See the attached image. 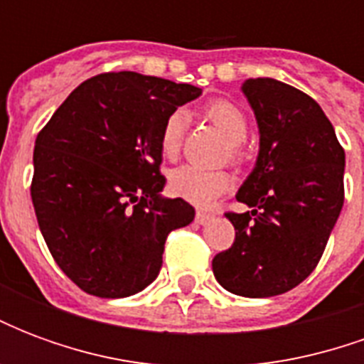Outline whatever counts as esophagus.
<instances>
[{"mask_svg": "<svg viewBox=\"0 0 364 364\" xmlns=\"http://www.w3.org/2000/svg\"><path fill=\"white\" fill-rule=\"evenodd\" d=\"M214 218L213 213H206V210H197V214H195V220H197V224H206V222H210Z\"/></svg>", "mask_w": 364, "mask_h": 364, "instance_id": "obj_1", "label": "esophagus"}]
</instances>
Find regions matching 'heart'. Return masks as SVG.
Returning a JSON list of instances; mask_svg holds the SVG:
<instances>
[{
    "label": "heart",
    "mask_w": 364,
    "mask_h": 364,
    "mask_svg": "<svg viewBox=\"0 0 364 364\" xmlns=\"http://www.w3.org/2000/svg\"><path fill=\"white\" fill-rule=\"evenodd\" d=\"M205 117L220 130L228 140L230 158L242 159V142L247 136V119L244 111L232 101H213L203 109ZM187 117L183 111H173L164 122L159 134V148L166 158H175L181 150L183 132ZM232 187V177L226 171H208L195 166H181L169 175V191L175 197L191 205L208 206Z\"/></svg>",
    "instance_id": "1"
}]
</instances>
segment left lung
I'll return each mask as SVG.
<instances>
[{"mask_svg":"<svg viewBox=\"0 0 364 364\" xmlns=\"http://www.w3.org/2000/svg\"><path fill=\"white\" fill-rule=\"evenodd\" d=\"M242 91L259 127V156L226 213L236 240L213 259L216 281L237 296L267 298L312 273L343 206L345 151L321 107L271 77Z\"/></svg>","mask_w":364,"mask_h":364,"instance_id":"8db88e82","label":"left lung"}]
</instances>
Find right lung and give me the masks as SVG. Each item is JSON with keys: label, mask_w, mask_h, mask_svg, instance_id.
<instances>
[{"label": "right lung", "mask_w": 364, "mask_h": 364, "mask_svg": "<svg viewBox=\"0 0 364 364\" xmlns=\"http://www.w3.org/2000/svg\"><path fill=\"white\" fill-rule=\"evenodd\" d=\"M203 93L136 72L85 80L35 142L31 197L58 267L87 294L124 298L158 277L169 232L193 222L164 198L159 134L177 107Z\"/></svg>", "instance_id": "obj_1"}]
</instances>
